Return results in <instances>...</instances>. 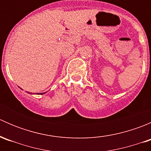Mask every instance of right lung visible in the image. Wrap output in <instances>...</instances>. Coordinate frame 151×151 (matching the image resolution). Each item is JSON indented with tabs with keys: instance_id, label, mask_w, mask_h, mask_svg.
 Returning a JSON list of instances; mask_svg holds the SVG:
<instances>
[{
	"instance_id": "1",
	"label": "right lung",
	"mask_w": 151,
	"mask_h": 151,
	"mask_svg": "<svg viewBox=\"0 0 151 151\" xmlns=\"http://www.w3.org/2000/svg\"><path fill=\"white\" fill-rule=\"evenodd\" d=\"M45 93H46V92H45ZM40 93L39 94H44V93Z\"/></svg>"
}]
</instances>
